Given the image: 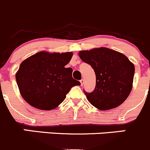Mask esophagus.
Here are the masks:
<instances>
[{
	"label": "esophagus",
	"instance_id": "obj_1",
	"mask_svg": "<svg viewBox=\"0 0 150 150\" xmlns=\"http://www.w3.org/2000/svg\"><path fill=\"white\" fill-rule=\"evenodd\" d=\"M80 83H81V86H83V84H84V79H81Z\"/></svg>",
	"mask_w": 150,
	"mask_h": 150
}]
</instances>
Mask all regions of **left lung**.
Here are the masks:
<instances>
[{
    "mask_svg": "<svg viewBox=\"0 0 150 150\" xmlns=\"http://www.w3.org/2000/svg\"><path fill=\"white\" fill-rule=\"evenodd\" d=\"M79 56L96 75L94 91L85 92L88 102L102 111L121 105L132 88L134 64L123 53L103 47L81 50Z\"/></svg>",
    "mask_w": 150,
    "mask_h": 150,
    "instance_id": "8db88e82",
    "label": "left lung"
}]
</instances>
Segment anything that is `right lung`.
<instances>
[{"label":"right lung","mask_w":150,"mask_h":150,"mask_svg":"<svg viewBox=\"0 0 150 150\" xmlns=\"http://www.w3.org/2000/svg\"><path fill=\"white\" fill-rule=\"evenodd\" d=\"M72 52L41 51L22 62L16 74L21 95L38 109L49 111L58 107L66 94L80 82L73 79L72 68H65Z\"/></svg>","instance_id":"add662e5"}]
</instances>
